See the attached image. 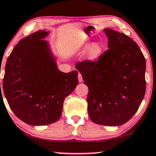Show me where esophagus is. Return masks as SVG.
<instances>
[{
	"instance_id": "esophagus-1",
	"label": "esophagus",
	"mask_w": 156,
	"mask_h": 156,
	"mask_svg": "<svg viewBox=\"0 0 156 156\" xmlns=\"http://www.w3.org/2000/svg\"><path fill=\"white\" fill-rule=\"evenodd\" d=\"M78 80H79V82H82L83 81L82 75L80 74V73H78Z\"/></svg>"
}]
</instances>
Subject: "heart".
<instances>
[{
	"mask_svg": "<svg viewBox=\"0 0 156 156\" xmlns=\"http://www.w3.org/2000/svg\"><path fill=\"white\" fill-rule=\"evenodd\" d=\"M88 46H89V43H87L86 44H85L84 49H86ZM103 51L104 45L101 42L93 43L86 51V59L90 62L97 60L102 55Z\"/></svg>",
	"mask_w": 156,
	"mask_h": 156,
	"instance_id": "1",
	"label": "heart"
}]
</instances>
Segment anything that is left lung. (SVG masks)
I'll list each match as a JSON object with an SVG mask.
<instances>
[{
  "label": "left lung",
  "instance_id": "obj_1",
  "mask_svg": "<svg viewBox=\"0 0 156 156\" xmlns=\"http://www.w3.org/2000/svg\"><path fill=\"white\" fill-rule=\"evenodd\" d=\"M108 48L97 61L76 64L88 88V112L94 123L119 126L137 111L145 94V59L125 34L104 29Z\"/></svg>",
  "mask_w": 156,
  "mask_h": 156
}]
</instances>
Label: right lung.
I'll return each instance as SVG.
<instances>
[{"instance_id": "add662e5", "label": "right lung", "mask_w": 156, "mask_h": 156, "mask_svg": "<svg viewBox=\"0 0 156 156\" xmlns=\"http://www.w3.org/2000/svg\"><path fill=\"white\" fill-rule=\"evenodd\" d=\"M48 34L38 31L21 39L5 64L4 95L15 115L30 125L58 121L65 98L78 83L77 70H59L48 42L43 39Z\"/></svg>"}]
</instances>
